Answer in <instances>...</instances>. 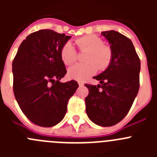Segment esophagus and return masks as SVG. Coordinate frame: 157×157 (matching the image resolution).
I'll return each mask as SVG.
<instances>
[{
    "label": "esophagus",
    "mask_w": 157,
    "mask_h": 157,
    "mask_svg": "<svg viewBox=\"0 0 157 157\" xmlns=\"http://www.w3.org/2000/svg\"><path fill=\"white\" fill-rule=\"evenodd\" d=\"M78 84L79 86H84V83H83L82 81H78Z\"/></svg>",
    "instance_id": "esophagus-1"
}]
</instances>
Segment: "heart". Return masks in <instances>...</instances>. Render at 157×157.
I'll return each mask as SVG.
<instances>
[{
    "instance_id": "obj_1",
    "label": "heart",
    "mask_w": 157,
    "mask_h": 157,
    "mask_svg": "<svg viewBox=\"0 0 157 157\" xmlns=\"http://www.w3.org/2000/svg\"><path fill=\"white\" fill-rule=\"evenodd\" d=\"M75 44L82 52H86L84 63H78L68 69V76L75 80H85L97 72L98 67L104 70L111 63L112 52L111 48L103 45V41L95 35H86L78 38ZM62 60L67 65H71L77 59V54L70 42L66 43L60 52Z\"/></svg>"
}]
</instances>
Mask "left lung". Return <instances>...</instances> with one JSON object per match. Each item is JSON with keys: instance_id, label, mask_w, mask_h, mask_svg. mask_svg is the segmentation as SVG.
I'll return each mask as SVG.
<instances>
[{"instance_id": "1", "label": "left lung", "mask_w": 157, "mask_h": 157, "mask_svg": "<svg viewBox=\"0 0 157 157\" xmlns=\"http://www.w3.org/2000/svg\"><path fill=\"white\" fill-rule=\"evenodd\" d=\"M110 44V64L94 78L98 86L86 85V112L89 119L101 127H111L127 116L139 90L141 62L132 41L115 30L101 32Z\"/></svg>"}]
</instances>
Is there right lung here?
Here are the masks:
<instances>
[{"instance_id": "add662e5", "label": "right lung", "mask_w": 157, "mask_h": 157, "mask_svg": "<svg viewBox=\"0 0 157 157\" xmlns=\"http://www.w3.org/2000/svg\"><path fill=\"white\" fill-rule=\"evenodd\" d=\"M71 36L52 30L32 33L19 45L12 62L13 91L22 112L33 123L50 127L61 121L69 99L78 87L66 75L60 52Z\"/></svg>"}]
</instances>
